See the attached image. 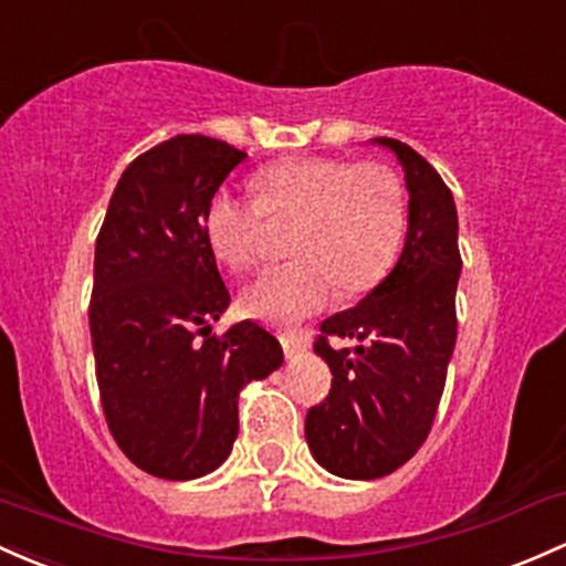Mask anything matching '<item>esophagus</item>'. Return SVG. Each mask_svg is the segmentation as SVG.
Masks as SVG:
<instances>
[{"label": "esophagus", "instance_id": "1", "mask_svg": "<svg viewBox=\"0 0 566 566\" xmlns=\"http://www.w3.org/2000/svg\"><path fill=\"white\" fill-rule=\"evenodd\" d=\"M279 340H282V349L287 357H297V354L306 352V338L303 335H295V333H282L279 335Z\"/></svg>", "mask_w": 566, "mask_h": 566}]
</instances>
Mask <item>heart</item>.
<instances>
[{"label": "heart", "mask_w": 566, "mask_h": 566, "mask_svg": "<svg viewBox=\"0 0 566 566\" xmlns=\"http://www.w3.org/2000/svg\"><path fill=\"white\" fill-rule=\"evenodd\" d=\"M254 196L217 190L203 233L231 269L258 260L265 214L297 217L290 239L295 260L271 265L241 293V306L271 325H297L327 306L335 290L363 293L389 271L402 231L406 196L384 164L290 158L252 179Z\"/></svg>", "instance_id": "heart-1"}]
</instances>
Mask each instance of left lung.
I'll list each match as a JSON object with an SVG mask.
<instances>
[{
    "mask_svg": "<svg viewBox=\"0 0 566 566\" xmlns=\"http://www.w3.org/2000/svg\"><path fill=\"white\" fill-rule=\"evenodd\" d=\"M406 171L408 233L400 260L354 308L327 316L314 352L331 395L306 413V443L327 473L374 481L395 473L430 434L457 344L459 220L454 196L413 147L378 136ZM331 337L360 346L335 350Z\"/></svg>",
    "mask_w": 566,
    "mask_h": 566,
    "instance_id": "left-lung-1",
    "label": "left lung"
}]
</instances>
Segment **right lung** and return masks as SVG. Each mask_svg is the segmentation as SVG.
<instances>
[{
	"label": "right lung",
	"mask_w": 566,
	"mask_h": 566,
	"mask_svg": "<svg viewBox=\"0 0 566 566\" xmlns=\"http://www.w3.org/2000/svg\"><path fill=\"white\" fill-rule=\"evenodd\" d=\"M247 153L179 134L128 164L96 239L91 340L115 443L166 481L226 462L239 434V392L284 363L258 322L212 335L231 295L203 214Z\"/></svg>",
	"instance_id": "right-lung-1"
}]
</instances>
